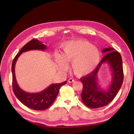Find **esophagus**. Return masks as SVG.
<instances>
[{"mask_svg":"<svg viewBox=\"0 0 134 134\" xmlns=\"http://www.w3.org/2000/svg\"><path fill=\"white\" fill-rule=\"evenodd\" d=\"M75 82V81L72 79H70L68 80V82L69 83H72V82Z\"/></svg>","mask_w":134,"mask_h":134,"instance_id":"obj_1","label":"esophagus"}]
</instances>
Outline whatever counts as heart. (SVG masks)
<instances>
[{
    "label": "heart",
    "mask_w": 134,
    "mask_h": 134,
    "mask_svg": "<svg viewBox=\"0 0 134 134\" xmlns=\"http://www.w3.org/2000/svg\"><path fill=\"white\" fill-rule=\"evenodd\" d=\"M55 60L59 70L66 71L67 63L71 62V68L78 77H83L92 72L100 60L98 49L83 40L69 41L63 47L62 55L57 54Z\"/></svg>",
    "instance_id": "1"
}]
</instances>
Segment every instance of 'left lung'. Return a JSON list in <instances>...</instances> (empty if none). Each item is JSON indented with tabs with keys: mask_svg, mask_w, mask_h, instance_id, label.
<instances>
[{
	"mask_svg": "<svg viewBox=\"0 0 134 134\" xmlns=\"http://www.w3.org/2000/svg\"><path fill=\"white\" fill-rule=\"evenodd\" d=\"M102 53H107L92 72L81 78L83 88L81 94L83 102L90 108H98L108 105L116 97L123 80L122 60L120 54L112 48H104ZM108 63L112 74V80L107 90L100 88L98 84V72L102 64Z\"/></svg>",
	"mask_w": 134,
	"mask_h": 134,
	"instance_id": "obj_1",
	"label": "left lung"
}]
</instances>
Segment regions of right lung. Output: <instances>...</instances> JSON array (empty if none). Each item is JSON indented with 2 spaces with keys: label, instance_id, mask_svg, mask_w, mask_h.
<instances>
[{
  "label": "right lung",
  "instance_id": "obj_1",
  "mask_svg": "<svg viewBox=\"0 0 134 134\" xmlns=\"http://www.w3.org/2000/svg\"><path fill=\"white\" fill-rule=\"evenodd\" d=\"M47 46L42 42L36 39H32L21 49L14 58L12 65L13 76V89L16 98L24 105L34 110H44L48 109L53 103L58 95L60 88L67 83L65 81L61 83L52 84L43 91L34 93H30L23 91L18 86L15 74L16 62L20 55L24 52L32 50H41L43 51Z\"/></svg>",
  "mask_w": 134,
  "mask_h": 134
}]
</instances>
